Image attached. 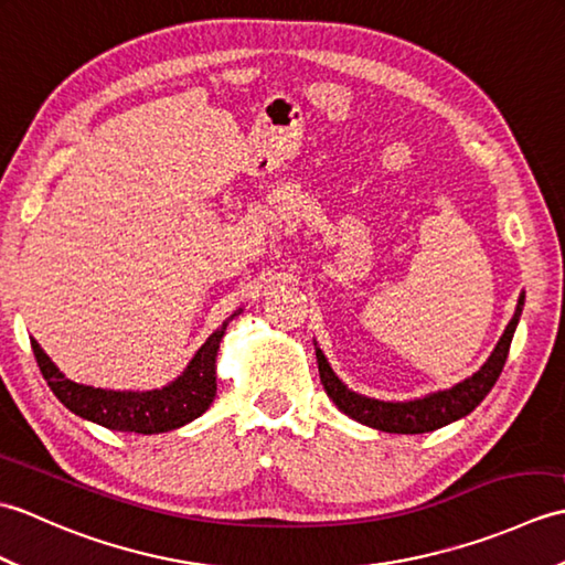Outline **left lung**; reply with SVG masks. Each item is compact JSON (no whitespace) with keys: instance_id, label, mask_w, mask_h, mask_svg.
I'll return each instance as SVG.
<instances>
[{"instance_id":"1","label":"left lung","mask_w":565,"mask_h":565,"mask_svg":"<svg viewBox=\"0 0 565 565\" xmlns=\"http://www.w3.org/2000/svg\"><path fill=\"white\" fill-rule=\"evenodd\" d=\"M522 308H524V294H520L514 316L508 322L505 332H502V338L498 340L493 354L488 356V362L478 369L473 376L463 379L451 388L429 393V395H423V398H413V401L369 398V395H362L344 386L342 379L332 371L328 356L322 354L318 342L313 340L320 381L322 386H326L330 401L338 405L344 415H350L352 419H356V423H362L366 427L391 431V435H423V431L439 429L476 411V407L481 405V401L490 393V388L495 386L500 371L505 366L510 342H512L514 330H518Z\"/></svg>"}]
</instances>
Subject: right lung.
I'll return each instance as SVG.
<instances>
[{"label": "right lung", "mask_w": 565, "mask_h": 565, "mask_svg": "<svg viewBox=\"0 0 565 565\" xmlns=\"http://www.w3.org/2000/svg\"><path fill=\"white\" fill-rule=\"evenodd\" d=\"M239 313H243V308L235 310L231 318H225L218 330H213L211 338L191 356L182 374L167 386L152 391H114L77 383L55 366L53 359L43 352V347L33 338L31 347L43 379L67 411L106 429L160 435V431L189 425L191 419L201 417L211 407L215 388H218L215 386V359H218L221 340L231 320Z\"/></svg>", "instance_id": "right-lung-1"}]
</instances>
